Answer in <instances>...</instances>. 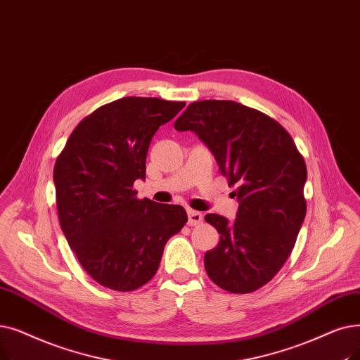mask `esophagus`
<instances>
[{"label":"esophagus","mask_w":360,"mask_h":360,"mask_svg":"<svg viewBox=\"0 0 360 360\" xmlns=\"http://www.w3.org/2000/svg\"><path fill=\"white\" fill-rule=\"evenodd\" d=\"M202 222V214L195 210H188V225L195 226Z\"/></svg>","instance_id":"1"}]
</instances>
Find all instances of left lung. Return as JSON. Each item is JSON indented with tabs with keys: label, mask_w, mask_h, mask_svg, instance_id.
Returning a JSON list of instances; mask_svg holds the SVG:
<instances>
[{
	"label": "left lung",
	"mask_w": 360,
	"mask_h": 360,
	"mask_svg": "<svg viewBox=\"0 0 360 360\" xmlns=\"http://www.w3.org/2000/svg\"><path fill=\"white\" fill-rule=\"evenodd\" d=\"M175 129L194 131L228 185L237 186L236 221L205 217L219 232V244L205 255L209 278L233 294L262 288L284 266L304 221L303 155L283 124L237 101L191 103Z\"/></svg>",
	"instance_id": "1"
}]
</instances>
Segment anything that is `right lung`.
<instances>
[{
	"label": "right lung",
	"instance_id": "right-lung-1",
	"mask_svg": "<svg viewBox=\"0 0 360 360\" xmlns=\"http://www.w3.org/2000/svg\"><path fill=\"white\" fill-rule=\"evenodd\" d=\"M184 101L124 97L98 107L70 134L54 165L61 231L85 272L134 291L159 269L167 240L188 221L182 206L138 198L153 135Z\"/></svg>",
	"mask_w": 360,
	"mask_h": 360
}]
</instances>
